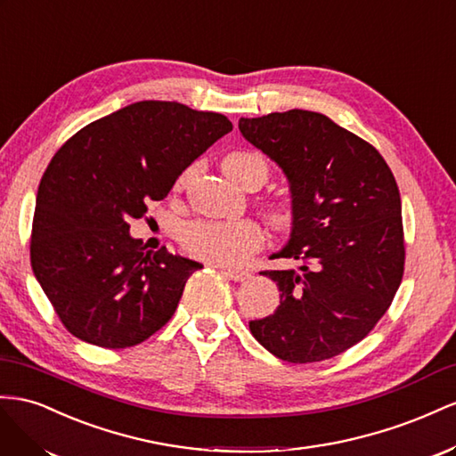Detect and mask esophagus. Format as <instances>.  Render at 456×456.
Returning <instances> with one entry per match:
<instances>
[{"label": "esophagus", "instance_id": "esophagus-1", "mask_svg": "<svg viewBox=\"0 0 456 456\" xmlns=\"http://www.w3.org/2000/svg\"><path fill=\"white\" fill-rule=\"evenodd\" d=\"M224 275L229 277L231 281H235V282H242V281H246V279L250 277L248 273L240 271V269H224Z\"/></svg>", "mask_w": 456, "mask_h": 456}]
</instances>
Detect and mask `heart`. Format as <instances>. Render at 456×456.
Masks as SVG:
<instances>
[{
    "label": "heart",
    "mask_w": 456,
    "mask_h": 456,
    "mask_svg": "<svg viewBox=\"0 0 456 456\" xmlns=\"http://www.w3.org/2000/svg\"><path fill=\"white\" fill-rule=\"evenodd\" d=\"M225 174L242 185V181L252 174L267 177V162L257 152H232L224 160ZM183 183V177L177 181V187ZM273 217L279 224L286 219V210L277 206ZM264 231L254 219H197L181 229V244L192 256L204 262L217 265H240L254 252L262 248Z\"/></svg>",
    "instance_id": "b5f03b06"
}]
</instances>
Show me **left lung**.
I'll list each match as a JSON object with an SVG mask.
<instances>
[{
  "label": "left lung",
  "mask_w": 456,
  "mask_h": 456,
  "mask_svg": "<svg viewBox=\"0 0 456 456\" xmlns=\"http://www.w3.org/2000/svg\"><path fill=\"white\" fill-rule=\"evenodd\" d=\"M239 129L289 179L292 232L275 256L302 262L297 271H262L277 282L281 305L250 321V332L289 362L340 355L382 319L403 279L395 177L370 142L319 112L240 118Z\"/></svg>",
  "instance_id": "1"
}]
</instances>
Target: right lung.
<instances>
[{
  "mask_svg": "<svg viewBox=\"0 0 456 456\" xmlns=\"http://www.w3.org/2000/svg\"><path fill=\"white\" fill-rule=\"evenodd\" d=\"M232 124L175 101H139L87 124L37 187L30 262L70 334L99 347L145 342L175 314L202 265L162 246L145 252L129 219L147 214Z\"/></svg>",
  "mask_w": 456,
  "mask_h": 456,
  "instance_id": "1",
  "label": "right lung"
}]
</instances>
